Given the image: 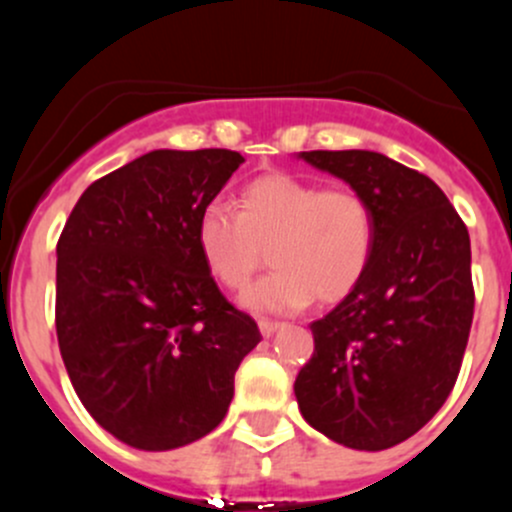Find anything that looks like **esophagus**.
I'll use <instances>...</instances> for the list:
<instances>
[{
  "mask_svg": "<svg viewBox=\"0 0 512 512\" xmlns=\"http://www.w3.org/2000/svg\"><path fill=\"white\" fill-rule=\"evenodd\" d=\"M260 332H262V337H272V334L277 332V329H280V322H272V319H260Z\"/></svg>",
  "mask_w": 512,
  "mask_h": 512,
  "instance_id": "1",
  "label": "esophagus"
}]
</instances>
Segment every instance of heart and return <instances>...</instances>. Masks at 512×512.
Listing matches in <instances>:
<instances>
[{"label":"heart","instance_id":"1","mask_svg":"<svg viewBox=\"0 0 512 512\" xmlns=\"http://www.w3.org/2000/svg\"><path fill=\"white\" fill-rule=\"evenodd\" d=\"M195 247L220 287L240 292L267 262L275 272L242 297L255 312H297L314 297L342 302L366 277L376 247V215L354 188H322L292 173L247 183L237 213L210 203L195 223Z\"/></svg>","mask_w":512,"mask_h":512}]
</instances>
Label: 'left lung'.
Instances as JSON below:
<instances>
[{
    "instance_id": "8db88e82",
    "label": "left lung",
    "mask_w": 512,
    "mask_h": 512,
    "mask_svg": "<svg viewBox=\"0 0 512 512\" xmlns=\"http://www.w3.org/2000/svg\"><path fill=\"white\" fill-rule=\"evenodd\" d=\"M376 215L361 285L309 324L314 354L294 381L304 421L356 451L411 438L446 404L473 322L471 237L428 175L374 151H304Z\"/></svg>"
}]
</instances>
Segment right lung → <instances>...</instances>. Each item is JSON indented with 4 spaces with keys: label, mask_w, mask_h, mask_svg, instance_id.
Returning a JSON list of instances; mask_svg holds the SVG:
<instances>
[{
    "label": "right lung",
    "mask_w": 512,
    "mask_h": 512,
    "mask_svg": "<svg viewBox=\"0 0 512 512\" xmlns=\"http://www.w3.org/2000/svg\"><path fill=\"white\" fill-rule=\"evenodd\" d=\"M237 151H151L91 183L56 245V337L98 426L141 451L208 436L260 344L205 270L195 223Z\"/></svg>",
    "instance_id": "right-lung-1"
}]
</instances>
